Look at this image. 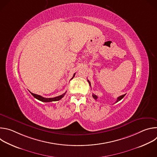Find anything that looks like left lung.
<instances>
[{
    "label": "left lung",
    "mask_w": 157,
    "mask_h": 157,
    "mask_svg": "<svg viewBox=\"0 0 157 157\" xmlns=\"http://www.w3.org/2000/svg\"><path fill=\"white\" fill-rule=\"evenodd\" d=\"M87 81H88V82H89V85H90V86H91V83H90V82H89V80H87ZM125 96V94H124V95H122V96H119V97H118L117 98V101H116V102H117L118 101H121L124 96ZM93 97L94 98V99H95V100H96L97 99H98V96H96V95H95V94H93Z\"/></svg>",
    "instance_id": "8db88e82"
}]
</instances>
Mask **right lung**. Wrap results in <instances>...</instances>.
I'll list each match as a JSON object with an SVG mask.
<instances>
[{
	"label": "right lung",
	"instance_id": "1",
	"mask_svg": "<svg viewBox=\"0 0 157 157\" xmlns=\"http://www.w3.org/2000/svg\"><path fill=\"white\" fill-rule=\"evenodd\" d=\"M75 73L74 74V75H73V78H72L71 79H73V78L75 77ZM30 93L32 94V95L35 98H36V99L40 101H42V102H49L57 101L60 100L61 99H62V98L64 97V96L65 95V94H66V92L65 93H64V94H63L59 96H56V97H55V98H43V97H42V96H40V95L33 94V93H31V92H30Z\"/></svg>",
	"mask_w": 157,
	"mask_h": 157
}]
</instances>
